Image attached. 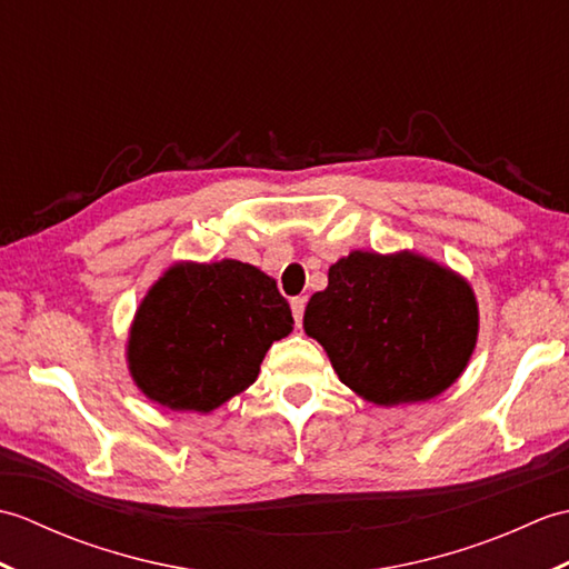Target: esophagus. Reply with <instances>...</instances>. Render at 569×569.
Masks as SVG:
<instances>
[{"label": "esophagus", "instance_id": "34e87169", "mask_svg": "<svg viewBox=\"0 0 569 569\" xmlns=\"http://www.w3.org/2000/svg\"><path fill=\"white\" fill-rule=\"evenodd\" d=\"M291 310H293L296 325L303 322V312H306V298H303V296H296V298H291Z\"/></svg>", "mask_w": 569, "mask_h": 569}]
</instances>
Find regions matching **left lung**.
<instances>
[{"label": "left lung", "instance_id": "obj_1", "mask_svg": "<svg viewBox=\"0 0 569 569\" xmlns=\"http://www.w3.org/2000/svg\"><path fill=\"white\" fill-rule=\"evenodd\" d=\"M303 330L373 406L420 403L462 377L479 337L465 276L422 253L349 251L308 300Z\"/></svg>", "mask_w": 569, "mask_h": 569}]
</instances>
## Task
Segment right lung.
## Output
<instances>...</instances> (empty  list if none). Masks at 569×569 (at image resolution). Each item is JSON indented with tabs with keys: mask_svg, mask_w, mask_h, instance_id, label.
Masks as SVG:
<instances>
[{
	"mask_svg": "<svg viewBox=\"0 0 569 569\" xmlns=\"http://www.w3.org/2000/svg\"><path fill=\"white\" fill-rule=\"evenodd\" d=\"M291 330V306L257 266L178 261L141 298L127 365L149 401L212 413L257 381L269 347Z\"/></svg>",
	"mask_w": 569,
	"mask_h": 569,
	"instance_id": "1",
	"label": "right lung"
}]
</instances>
